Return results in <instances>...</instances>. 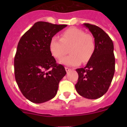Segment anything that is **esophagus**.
Masks as SVG:
<instances>
[{
  "label": "esophagus",
  "mask_w": 127,
  "mask_h": 127,
  "mask_svg": "<svg viewBox=\"0 0 127 127\" xmlns=\"http://www.w3.org/2000/svg\"><path fill=\"white\" fill-rule=\"evenodd\" d=\"M65 70H66V72H69V70H70V69H69V67H65Z\"/></svg>",
  "instance_id": "34e87169"
}]
</instances>
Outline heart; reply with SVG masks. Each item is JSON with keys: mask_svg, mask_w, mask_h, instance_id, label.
<instances>
[{"mask_svg": "<svg viewBox=\"0 0 127 127\" xmlns=\"http://www.w3.org/2000/svg\"><path fill=\"white\" fill-rule=\"evenodd\" d=\"M69 50L70 55L62 58L60 62L69 66H76L86 63L92 57L95 44L93 36L83 30L72 27L67 29L60 35V39L54 36L50 42V50L57 59L65 56Z\"/></svg>", "mask_w": 127, "mask_h": 127, "instance_id": "b5f03b06", "label": "heart"}]
</instances>
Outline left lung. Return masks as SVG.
Instances as JSON below:
<instances>
[{
  "mask_svg": "<svg viewBox=\"0 0 127 127\" xmlns=\"http://www.w3.org/2000/svg\"><path fill=\"white\" fill-rule=\"evenodd\" d=\"M95 38V49L83 68L77 69V92L89 99L101 97L108 90L115 71L114 45L104 30L95 25L84 23Z\"/></svg>",
  "mask_w": 127,
  "mask_h": 127,
  "instance_id": "1",
  "label": "left lung"
}]
</instances>
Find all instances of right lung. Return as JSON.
Listing matches in <instances>:
<instances>
[{
    "label": "right lung",
    "mask_w": 127,
    "mask_h": 127,
    "mask_svg": "<svg viewBox=\"0 0 127 127\" xmlns=\"http://www.w3.org/2000/svg\"><path fill=\"white\" fill-rule=\"evenodd\" d=\"M67 25L38 22L21 37L14 60L16 81L24 97L40 104L55 97L66 74L50 50L51 39Z\"/></svg>",
    "instance_id": "1"
}]
</instances>
